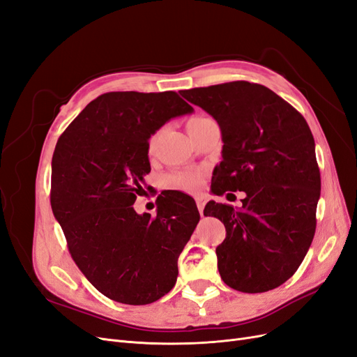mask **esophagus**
I'll list each match as a JSON object with an SVG mask.
<instances>
[{
  "label": "esophagus",
  "mask_w": 357,
  "mask_h": 357,
  "mask_svg": "<svg viewBox=\"0 0 357 357\" xmlns=\"http://www.w3.org/2000/svg\"><path fill=\"white\" fill-rule=\"evenodd\" d=\"M195 201H197V207L199 210V214L204 215V207H205V202H207V199H205V197H202V195H198V197H195Z\"/></svg>",
  "instance_id": "34e87169"
}]
</instances>
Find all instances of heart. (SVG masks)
<instances>
[{
    "mask_svg": "<svg viewBox=\"0 0 357 357\" xmlns=\"http://www.w3.org/2000/svg\"><path fill=\"white\" fill-rule=\"evenodd\" d=\"M208 117H202V116H197L192 117L190 121L188 122V129L198 126L202 122L207 121ZM201 181V174L198 171L193 169H183V171H176L172 174L168 176L167 178V185L172 189H181V190H195Z\"/></svg>",
    "mask_w": 357,
    "mask_h": 357,
    "instance_id": "1",
    "label": "heart"
}]
</instances>
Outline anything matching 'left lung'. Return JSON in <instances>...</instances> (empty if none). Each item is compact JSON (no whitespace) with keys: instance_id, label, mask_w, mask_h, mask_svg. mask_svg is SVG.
I'll use <instances>...</instances> for the list:
<instances>
[{"instance_id":"obj_1","label":"left lung","mask_w":357,"mask_h":357,"mask_svg":"<svg viewBox=\"0 0 357 357\" xmlns=\"http://www.w3.org/2000/svg\"><path fill=\"white\" fill-rule=\"evenodd\" d=\"M180 93L220 126L222 162L211 192H245L241 208L215 201L204 208L226 228L215 248L220 277L244 294L275 289L296 273L316 232L320 171L310 126L262 84L231 82Z\"/></svg>"}]
</instances>
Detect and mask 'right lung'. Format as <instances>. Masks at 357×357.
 <instances>
[{
  "mask_svg": "<svg viewBox=\"0 0 357 357\" xmlns=\"http://www.w3.org/2000/svg\"><path fill=\"white\" fill-rule=\"evenodd\" d=\"M193 107L172 92H109L84 107L52 158L50 204L75 265L96 290L129 305L174 287L177 259L199 222L189 195L158 197L156 215L132 204L150 172L149 138Z\"/></svg>",
  "mask_w": 357,
  "mask_h": 357,
  "instance_id": "add662e5",
  "label": "right lung"
}]
</instances>
